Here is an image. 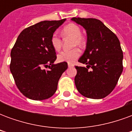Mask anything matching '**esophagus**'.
Instances as JSON below:
<instances>
[{"mask_svg": "<svg viewBox=\"0 0 132 132\" xmlns=\"http://www.w3.org/2000/svg\"><path fill=\"white\" fill-rule=\"evenodd\" d=\"M68 66H69V68H72V67H73V66H74V65H73V64L69 63V64H68Z\"/></svg>", "mask_w": 132, "mask_h": 132, "instance_id": "obj_1", "label": "esophagus"}]
</instances>
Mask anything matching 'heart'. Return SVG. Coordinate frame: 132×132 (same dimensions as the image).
<instances>
[{
    "mask_svg": "<svg viewBox=\"0 0 132 132\" xmlns=\"http://www.w3.org/2000/svg\"><path fill=\"white\" fill-rule=\"evenodd\" d=\"M61 36L63 37L73 38L72 46H83L85 44L84 38L81 35V29L76 24H69L66 25L61 30ZM51 44L55 51H59L61 48V40L57 35L54 34L51 38ZM80 52L78 48L72 49L71 51H63L59 53L57 56V60L59 62H66L72 63L80 56Z\"/></svg>",
    "mask_w": 132,
    "mask_h": 132,
    "instance_id": "b5f03b06",
    "label": "heart"
}]
</instances>
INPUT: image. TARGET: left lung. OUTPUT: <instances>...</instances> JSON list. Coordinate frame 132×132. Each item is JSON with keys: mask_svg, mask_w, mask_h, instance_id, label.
Masks as SVG:
<instances>
[{"mask_svg": "<svg viewBox=\"0 0 132 132\" xmlns=\"http://www.w3.org/2000/svg\"><path fill=\"white\" fill-rule=\"evenodd\" d=\"M71 20L81 25L87 33L86 50L78 60L87 66H76V87L85 97L104 98L113 90L123 71L119 40L99 20L73 18ZM90 67L91 71L88 70Z\"/></svg>", "mask_w": 132, "mask_h": 132, "instance_id": "left-lung-1", "label": "left lung"}]
</instances>
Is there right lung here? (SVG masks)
I'll return each mask as SVG.
<instances>
[{"mask_svg":"<svg viewBox=\"0 0 132 132\" xmlns=\"http://www.w3.org/2000/svg\"><path fill=\"white\" fill-rule=\"evenodd\" d=\"M66 21H42L22 30L11 50L10 69L17 87L34 100L48 99L54 94L58 82L68 68L66 62L55 64L56 52L51 38ZM43 66L48 67L46 71Z\"/></svg>","mask_w":132,"mask_h":132,"instance_id":"right-lung-1","label":"right lung"}]
</instances>
